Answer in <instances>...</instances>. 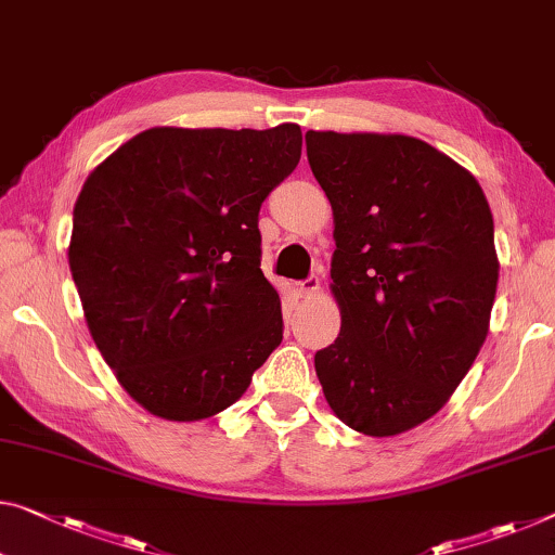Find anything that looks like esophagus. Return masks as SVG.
Segmentation results:
<instances>
[{"label":"esophagus","mask_w":555,"mask_h":555,"mask_svg":"<svg viewBox=\"0 0 555 555\" xmlns=\"http://www.w3.org/2000/svg\"><path fill=\"white\" fill-rule=\"evenodd\" d=\"M318 289H320V278L318 275H310L307 280H302V283H297V293H300V297L318 295Z\"/></svg>","instance_id":"esophagus-1"}]
</instances>
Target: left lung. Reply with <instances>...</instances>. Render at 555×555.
I'll return each instance as SVG.
<instances>
[{
  "label": "left lung",
  "mask_w": 555,
  "mask_h": 555,
  "mask_svg": "<svg viewBox=\"0 0 555 555\" xmlns=\"http://www.w3.org/2000/svg\"><path fill=\"white\" fill-rule=\"evenodd\" d=\"M305 143L335 212L343 310L314 370L347 426L395 437L447 404L489 332V203L466 168L412 135L307 131Z\"/></svg>",
  "instance_id": "obj_1"
}]
</instances>
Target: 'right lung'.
Masks as SVG:
<instances>
[{
    "label": "right lung",
    "mask_w": 555,
    "mask_h": 555,
    "mask_svg": "<svg viewBox=\"0 0 555 555\" xmlns=\"http://www.w3.org/2000/svg\"><path fill=\"white\" fill-rule=\"evenodd\" d=\"M302 131L149 129L87 178L69 268L91 337L151 414L198 422L283 343L260 270V206L300 164Z\"/></svg>",
    "instance_id": "1"
}]
</instances>
